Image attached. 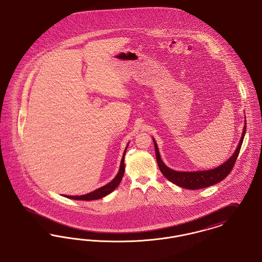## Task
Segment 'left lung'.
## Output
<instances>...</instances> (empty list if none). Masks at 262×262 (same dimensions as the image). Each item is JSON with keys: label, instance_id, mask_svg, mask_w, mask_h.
I'll return each mask as SVG.
<instances>
[{"label": "left lung", "instance_id": "obj_1", "mask_svg": "<svg viewBox=\"0 0 262 262\" xmlns=\"http://www.w3.org/2000/svg\"><path fill=\"white\" fill-rule=\"evenodd\" d=\"M245 133H246V126L244 127L243 136L241 138V141L238 143V146H237L236 150L234 151V155L225 164H223V165L214 168V169L203 170V171H193V172L177 171V170L168 168L163 163V161L160 157V152H159L157 143H156L155 140H152L154 144H155L156 158H157L159 168L162 171V173L165 176V179H168L172 183L179 185L180 187H183L185 189H192V190H194V189H200V188H204V187L214 185V184L222 181L223 179H226L229 176V173L232 171L234 163H235V161L237 159V156H238L239 151H241V147H242V144H243V141H244Z\"/></svg>", "mask_w": 262, "mask_h": 262}]
</instances>
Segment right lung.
Masks as SVG:
<instances>
[{
    "label": "right lung",
    "mask_w": 262,
    "mask_h": 262,
    "mask_svg": "<svg viewBox=\"0 0 262 262\" xmlns=\"http://www.w3.org/2000/svg\"><path fill=\"white\" fill-rule=\"evenodd\" d=\"M128 146V145H127ZM127 150V147L125 149L124 154H123V157H122V160H121V164H120V168H119V171L117 173V176L114 178V179L111 180L110 183H107L106 185L98 188L97 190L93 191V192L88 193V194H84V195H81V196H69V195H65L67 198L70 199H75V200H96V199H99V198H102L104 196H106L107 194L112 192L117 186L118 184L120 183L122 177L124 174V157L125 152Z\"/></svg>",
    "instance_id": "add662e5"
}]
</instances>
